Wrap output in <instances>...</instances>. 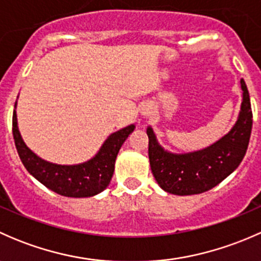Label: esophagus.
I'll use <instances>...</instances> for the list:
<instances>
[{"instance_id": "obj_1", "label": "esophagus", "mask_w": 261, "mask_h": 261, "mask_svg": "<svg viewBox=\"0 0 261 261\" xmlns=\"http://www.w3.org/2000/svg\"><path fill=\"white\" fill-rule=\"evenodd\" d=\"M140 112L143 116H149L150 114H151V107H150L149 105H144V106L141 107Z\"/></svg>"}]
</instances>
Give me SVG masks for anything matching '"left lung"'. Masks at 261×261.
<instances>
[{"label":"left lung","instance_id":"8db88e82","mask_svg":"<svg viewBox=\"0 0 261 261\" xmlns=\"http://www.w3.org/2000/svg\"><path fill=\"white\" fill-rule=\"evenodd\" d=\"M240 83L243 102L238 121L212 145L197 151L175 154L160 145L151 126L146 128L150 168L160 188L177 196L203 193L221 183L240 165L246 154L252 127L249 91L244 80Z\"/></svg>","mask_w":261,"mask_h":261}]
</instances>
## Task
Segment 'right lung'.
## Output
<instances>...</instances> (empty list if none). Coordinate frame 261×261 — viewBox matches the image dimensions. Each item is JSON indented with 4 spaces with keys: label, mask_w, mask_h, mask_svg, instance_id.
<instances>
[{
    "label": "right lung",
    "mask_w": 261,
    "mask_h": 261,
    "mask_svg": "<svg viewBox=\"0 0 261 261\" xmlns=\"http://www.w3.org/2000/svg\"><path fill=\"white\" fill-rule=\"evenodd\" d=\"M16 106L17 101L12 116L15 145L23 167L35 179L55 193L73 198L96 196L109 187L116 158L126 139L135 130L134 123L111 134L92 159L81 164L62 165L41 159L26 145L17 126Z\"/></svg>",
    "instance_id": "right-lung-1"
}]
</instances>
